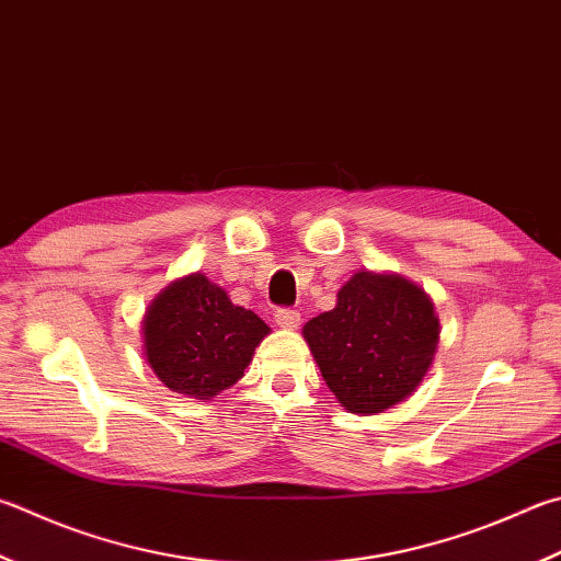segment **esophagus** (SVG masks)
Returning <instances> with one entry per match:
<instances>
[{
	"label": "esophagus",
	"mask_w": 561,
	"mask_h": 561,
	"mask_svg": "<svg viewBox=\"0 0 561 561\" xmlns=\"http://www.w3.org/2000/svg\"><path fill=\"white\" fill-rule=\"evenodd\" d=\"M274 321H277V325H282V329H297L301 316L297 309H277L274 311Z\"/></svg>",
	"instance_id": "34e87169"
}]
</instances>
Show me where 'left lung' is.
I'll return each instance as SVG.
<instances>
[{
  "label": "left lung",
  "instance_id": "8db88e82",
  "mask_svg": "<svg viewBox=\"0 0 561 561\" xmlns=\"http://www.w3.org/2000/svg\"><path fill=\"white\" fill-rule=\"evenodd\" d=\"M304 339L345 410L378 414L422 382L439 343V319L412 282L358 272L343 284L335 309L304 325Z\"/></svg>",
  "mask_w": 561,
  "mask_h": 561
}]
</instances>
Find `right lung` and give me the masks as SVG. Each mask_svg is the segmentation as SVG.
<instances>
[{"label":"right lung","instance_id":"obj_1","mask_svg":"<svg viewBox=\"0 0 561 561\" xmlns=\"http://www.w3.org/2000/svg\"><path fill=\"white\" fill-rule=\"evenodd\" d=\"M270 325L236 307L203 274H188L151 301L145 319L147 360L174 392L218 394L236 385Z\"/></svg>","mask_w":561,"mask_h":561}]
</instances>
